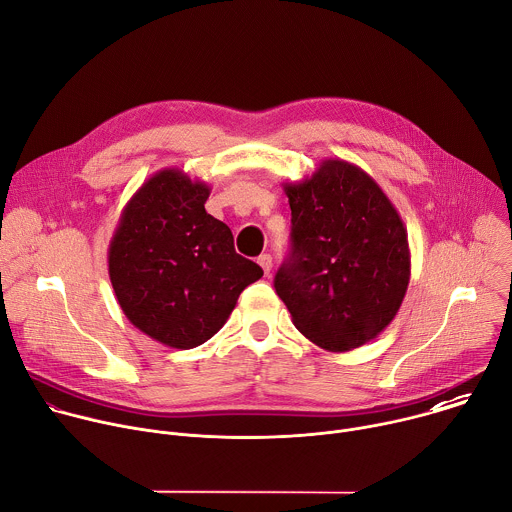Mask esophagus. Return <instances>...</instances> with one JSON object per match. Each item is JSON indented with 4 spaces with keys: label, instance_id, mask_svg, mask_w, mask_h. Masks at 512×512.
I'll use <instances>...</instances> for the list:
<instances>
[{
    "label": "esophagus",
    "instance_id": "1",
    "mask_svg": "<svg viewBox=\"0 0 512 512\" xmlns=\"http://www.w3.org/2000/svg\"><path fill=\"white\" fill-rule=\"evenodd\" d=\"M257 263L261 265V269L265 271V275H269V271H271V265H273V259H271V255H269V253H263V255H259Z\"/></svg>",
    "mask_w": 512,
    "mask_h": 512
}]
</instances>
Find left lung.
I'll list each match as a JSON object with an SVG mask.
<instances>
[{"instance_id": "left-lung-1", "label": "left lung", "mask_w": 512, "mask_h": 512, "mask_svg": "<svg viewBox=\"0 0 512 512\" xmlns=\"http://www.w3.org/2000/svg\"><path fill=\"white\" fill-rule=\"evenodd\" d=\"M283 190L291 251L273 285L291 322L330 352L371 342L397 316L411 277L397 208L362 168L332 158Z\"/></svg>"}]
</instances>
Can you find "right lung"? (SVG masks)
Masks as SVG:
<instances>
[{
	"instance_id": "obj_1",
	"label": "right lung",
	"mask_w": 512,
	"mask_h": 512,
	"mask_svg": "<svg viewBox=\"0 0 512 512\" xmlns=\"http://www.w3.org/2000/svg\"><path fill=\"white\" fill-rule=\"evenodd\" d=\"M210 186L166 168L125 204L109 243V279L127 320L172 348L225 326L263 269L235 251L231 229L204 210Z\"/></svg>"
}]
</instances>
